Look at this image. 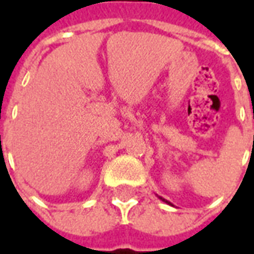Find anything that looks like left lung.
Returning a JSON list of instances; mask_svg holds the SVG:
<instances>
[{
	"instance_id": "1",
	"label": "left lung",
	"mask_w": 254,
	"mask_h": 254,
	"mask_svg": "<svg viewBox=\"0 0 254 254\" xmlns=\"http://www.w3.org/2000/svg\"><path fill=\"white\" fill-rule=\"evenodd\" d=\"M159 198H160V200H162V201L167 202V204H170V205H171V202H170V201H167V200H165V198H162V197H160V196H159Z\"/></svg>"
}]
</instances>
